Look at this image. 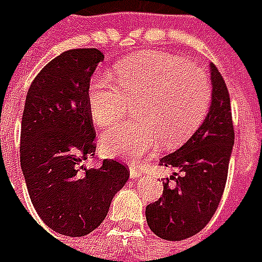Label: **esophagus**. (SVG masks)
<instances>
[{"label": "esophagus", "instance_id": "esophagus-1", "mask_svg": "<svg viewBox=\"0 0 262 262\" xmlns=\"http://www.w3.org/2000/svg\"><path fill=\"white\" fill-rule=\"evenodd\" d=\"M142 174V170L136 168V167H130V178L132 179H138Z\"/></svg>", "mask_w": 262, "mask_h": 262}]
</instances>
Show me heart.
Instances as JSON below:
<instances>
[{
	"mask_svg": "<svg viewBox=\"0 0 262 262\" xmlns=\"http://www.w3.org/2000/svg\"><path fill=\"white\" fill-rule=\"evenodd\" d=\"M117 81L95 76L88 89V107L98 127L115 124L129 103L136 121L120 124L101 136V148L112 158L136 161L159 138L174 144L195 130L211 103L208 74L183 57L153 51L129 57L117 65Z\"/></svg>",
	"mask_w": 262,
	"mask_h": 262,
	"instance_id": "obj_1",
	"label": "heart"
}]
</instances>
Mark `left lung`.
Returning <instances> with one entry per match:
<instances>
[{
    "instance_id": "1",
    "label": "left lung",
    "mask_w": 262,
    "mask_h": 262,
    "mask_svg": "<svg viewBox=\"0 0 262 262\" xmlns=\"http://www.w3.org/2000/svg\"><path fill=\"white\" fill-rule=\"evenodd\" d=\"M212 101L208 117L179 150L159 165L178 173L164 182L162 195L147 205L148 228L162 239L181 241L200 232L215 214L228 179L234 145L229 91L215 65H211Z\"/></svg>"
}]
</instances>
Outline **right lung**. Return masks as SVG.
Here are the masks:
<instances>
[{"instance_id": "right-lung-1", "label": "right lung", "mask_w": 262, "mask_h": 262, "mask_svg": "<svg viewBox=\"0 0 262 262\" xmlns=\"http://www.w3.org/2000/svg\"><path fill=\"white\" fill-rule=\"evenodd\" d=\"M103 59L97 48L65 51L42 68L27 92L19 145L27 189L40 220L67 236L97 229L130 174L114 159L100 168L83 165L97 158L88 89Z\"/></svg>"}]
</instances>
